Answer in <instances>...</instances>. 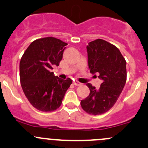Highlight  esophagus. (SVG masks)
<instances>
[{
  "instance_id": "34e87169",
  "label": "esophagus",
  "mask_w": 148,
  "mask_h": 148,
  "mask_svg": "<svg viewBox=\"0 0 148 148\" xmlns=\"http://www.w3.org/2000/svg\"><path fill=\"white\" fill-rule=\"evenodd\" d=\"M74 84L75 86H80V85H82V83L81 82H78V81H74Z\"/></svg>"
}]
</instances>
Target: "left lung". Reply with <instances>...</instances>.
I'll use <instances>...</instances> for the list:
<instances>
[{
    "label": "left lung",
    "mask_w": 148,
    "mask_h": 148,
    "mask_svg": "<svg viewBox=\"0 0 148 148\" xmlns=\"http://www.w3.org/2000/svg\"><path fill=\"white\" fill-rule=\"evenodd\" d=\"M89 69L98 74L103 80L98 89L88 83L90 95L81 100V106L87 114L100 115L114 106L127 81V62L119 50L113 44L97 39L87 45Z\"/></svg>",
    "instance_id": "obj_1"
}]
</instances>
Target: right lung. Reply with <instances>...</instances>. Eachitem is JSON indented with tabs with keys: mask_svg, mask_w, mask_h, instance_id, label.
Wrapping results in <instances>:
<instances>
[{
	"mask_svg": "<svg viewBox=\"0 0 148 148\" xmlns=\"http://www.w3.org/2000/svg\"><path fill=\"white\" fill-rule=\"evenodd\" d=\"M68 44L53 37L33 41L23 54L19 64L21 86L27 100L38 110L49 112L61 106L65 93L72 83L61 79L53 72L59 66Z\"/></svg>",
	"mask_w": 148,
	"mask_h": 148,
	"instance_id": "obj_1",
	"label": "right lung"
}]
</instances>
